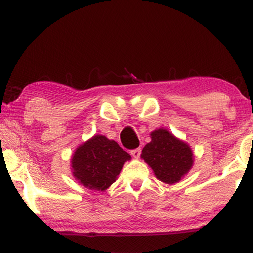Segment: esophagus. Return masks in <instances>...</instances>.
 Wrapping results in <instances>:
<instances>
[{
  "mask_svg": "<svg viewBox=\"0 0 253 253\" xmlns=\"http://www.w3.org/2000/svg\"><path fill=\"white\" fill-rule=\"evenodd\" d=\"M131 154H132V157H133V158L138 159L140 157V154H141V149L136 148V149L131 150Z\"/></svg>",
  "mask_w": 253,
  "mask_h": 253,
  "instance_id": "obj_1",
  "label": "esophagus"
}]
</instances>
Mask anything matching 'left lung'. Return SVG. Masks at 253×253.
<instances>
[{
	"label": "left lung",
	"instance_id": "obj_1",
	"mask_svg": "<svg viewBox=\"0 0 253 253\" xmlns=\"http://www.w3.org/2000/svg\"><path fill=\"white\" fill-rule=\"evenodd\" d=\"M151 139V142L143 148L141 157L162 182H179L192 167L191 149L163 129L152 132Z\"/></svg>",
	"mask_w": 253,
	"mask_h": 253
}]
</instances>
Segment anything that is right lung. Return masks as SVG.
I'll return each instance as SVG.
<instances>
[{
  "instance_id": "obj_1",
  "label": "right lung",
  "mask_w": 253,
  "mask_h": 253,
  "mask_svg": "<svg viewBox=\"0 0 253 253\" xmlns=\"http://www.w3.org/2000/svg\"><path fill=\"white\" fill-rule=\"evenodd\" d=\"M131 156L113 140L95 135L77 149L72 158L73 175L88 189L103 191L115 182L123 163Z\"/></svg>"
}]
</instances>
